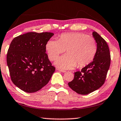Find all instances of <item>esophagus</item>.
<instances>
[{"label":"esophagus","mask_w":121,"mask_h":121,"mask_svg":"<svg viewBox=\"0 0 121 121\" xmlns=\"http://www.w3.org/2000/svg\"><path fill=\"white\" fill-rule=\"evenodd\" d=\"M58 70H59L60 71H61V72H62V73H65V70H62V69H58Z\"/></svg>","instance_id":"34e87169"}]
</instances>
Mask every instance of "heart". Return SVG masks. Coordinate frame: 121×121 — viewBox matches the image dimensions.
I'll return each instance as SVG.
<instances>
[{
  "mask_svg": "<svg viewBox=\"0 0 121 121\" xmlns=\"http://www.w3.org/2000/svg\"><path fill=\"white\" fill-rule=\"evenodd\" d=\"M46 48L51 61L56 60L66 50L67 54L60 57L55 64L60 68L71 69L76 65L78 68H83L89 65L97 53V45L92 37L72 32L61 34L58 41L49 40Z\"/></svg>",
  "mask_w": 121,
  "mask_h": 121,
  "instance_id": "heart-1",
  "label": "heart"
}]
</instances>
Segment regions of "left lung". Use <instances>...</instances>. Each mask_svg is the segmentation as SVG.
<instances>
[{"label":"left lung","instance_id":"8db88e82","mask_svg":"<svg viewBox=\"0 0 121 121\" xmlns=\"http://www.w3.org/2000/svg\"><path fill=\"white\" fill-rule=\"evenodd\" d=\"M97 42V51L93 61L81 71L74 73L73 80L68 85L80 95H88L104 84L110 65V54L107 43L97 32H92Z\"/></svg>","mask_w":121,"mask_h":121}]
</instances>
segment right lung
<instances>
[{
  "instance_id": "obj_1",
  "label": "right lung",
  "mask_w": 121,
  "mask_h": 121,
  "mask_svg": "<svg viewBox=\"0 0 121 121\" xmlns=\"http://www.w3.org/2000/svg\"><path fill=\"white\" fill-rule=\"evenodd\" d=\"M52 32H30L14 38L7 54V63L14 84L26 92L40 90L50 80L56 68L46 52Z\"/></svg>"
}]
</instances>
